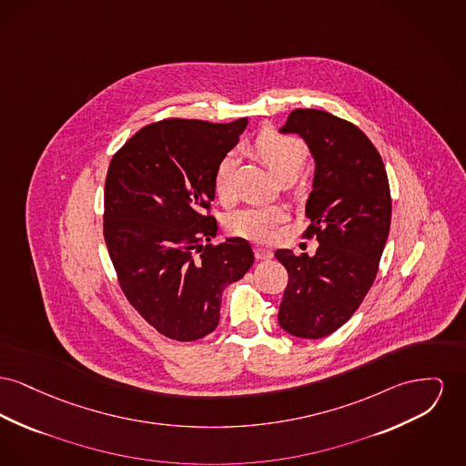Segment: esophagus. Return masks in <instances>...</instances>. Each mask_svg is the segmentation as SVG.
I'll use <instances>...</instances> for the list:
<instances>
[{
  "label": "esophagus",
  "mask_w": 466,
  "mask_h": 466,
  "mask_svg": "<svg viewBox=\"0 0 466 466\" xmlns=\"http://www.w3.org/2000/svg\"><path fill=\"white\" fill-rule=\"evenodd\" d=\"M253 253H255L257 260H268V258L273 257V251L269 248L255 247L253 248Z\"/></svg>",
  "instance_id": "esophagus-1"
}]
</instances>
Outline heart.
<instances>
[{
	"instance_id": "heart-1",
	"label": "heart",
	"mask_w": 466,
	"mask_h": 466,
	"mask_svg": "<svg viewBox=\"0 0 466 466\" xmlns=\"http://www.w3.org/2000/svg\"><path fill=\"white\" fill-rule=\"evenodd\" d=\"M255 153L273 170L276 177L298 176L306 162L308 149L304 142L292 136H285L274 130H266L253 142ZM238 153L227 151L215 167L213 185L219 202L227 204L234 197V174L238 168ZM287 218L279 206H248L230 213L227 219V230L232 236L249 241H266L273 236L274 228Z\"/></svg>"
}]
</instances>
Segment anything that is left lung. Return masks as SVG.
<instances>
[{"mask_svg": "<svg viewBox=\"0 0 466 466\" xmlns=\"http://www.w3.org/2000/svg\"><path fill=\"white\" fill-rule=\"evenodd\" d=\"M279 132L298 134L313 155L304 236H315L319 248L313 257L274 253L289 273L278 322L292 336L317 339L341 328L373 285L390 228L389 179L371 140L326 110H292Z\"/></svg>", "mask_w": 466, "mask_h": 466, "instance_id": "1", "label": "left lung"}]
</instances>
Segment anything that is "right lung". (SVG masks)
Listing matches in <instances>:
<instances>
[{"label":"right lung","instance_id":"obj_1","mask_svg":"<svg viewBox=\"0 0 466 466\" xmlns=\"http://www.w3.org/2000/svg\"><path fill=\"white\" fill-rule=\"evenodd\" d=\"M232 123L164 119L112 157L106 179L104 238L119 287L160 334L195 341L219 322L221 294L253 264L247 239L211 245L218 223L215 167L247 128Z\"/></svg>","mask_w":466,"mask_h":466}]
</instances>
